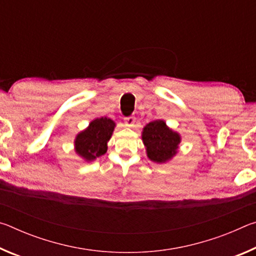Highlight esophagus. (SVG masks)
Segmentation results:
<instances>
[{
	"mask_svg": "<svg viewBox=\"0 0 256 256\" xmlns=\"http://www.w3.org/2000/svg\"><path fill=\"white\" fill-rule=\"evenodd\" d=\"M124 120H125V124H126L128 126H133L134 122H136V116H133V115L126 116V118H124Z\"/></svg>",
	"mask_w": 256,
	"mask_h": 256,
	"instance_id": "34e87169",
	"label": "esophagus"
}]
</instances>
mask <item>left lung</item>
Returning <instances> with one entry per match:
<instances>
[{
  "label": "left lung",
  "instance_id": "obj_1",
  "mask_svg": "<svg viewBox=\"0 0 256 256\" xmlns=\"http://www.w3.org/2000/svg\"><path fill=\"white\" fill-rule=\"evenodd\" d=\"M144 144L148 157L154 162H164L176 154L180 138L166 126L164 120H154L144 128Z\"/></svg>",
  "mask_w": 256,
  "mask_h": 256
}]
</instances>
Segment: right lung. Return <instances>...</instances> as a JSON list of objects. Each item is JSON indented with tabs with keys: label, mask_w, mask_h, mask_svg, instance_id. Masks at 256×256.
Listing matches in <instances>:
<instances>
[{
	"label": "right lung",
	"mask_w": 256,
	"mask_h": 256,
	"mask_svg": "<svg viewBox=\"0 0 256 256\" xmlns=\"http://www.w3.org/2000/svg\"><path fill=\"white\" fill-rule=\"evenodd\" d=\"M115 123L107 118L92 120L89 128L78 134L76 138V151L86 160H94L105 154L107 142L114 131Z\"/></svg>",
	"instance_id": "1"
}]
</instances>
